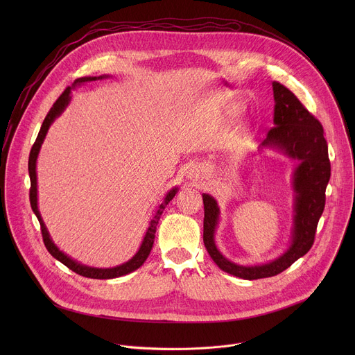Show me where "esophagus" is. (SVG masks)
Here are the masks:
<instances>
[{"instance_id": "34e87169", "label": "esophagus", "mask_w": 355, "mask_h": 355, "mask_svg": "<svg viewBox=\"0 0 355 355\" xmlns=\"http://www.w3.org/2000/svg\"><path fill=\"white\" fill-rule=\"evenodd\" d=\"M188 178H189L191 181H199V180L204 178V177H202L200 170L193 168V170H189V173H188Z\"/></svg>"}]
</instances>
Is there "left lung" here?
I'll list each match as a JSON object with an SVG mask.
<instances>
[{"instance_id": "left-lung-1", "label": "left lung", "mask_w": 355, "mask_h": 355, "mask_svg": "<svg viewBox=\"0 0 355 355\" xmlns=\"http://www.w3.org/2000/svg\"><path fill=\"white\" fill-rule=\"evenodd\" d=\"M272 89L274 128L268 130L260 148L278 150L297 162L292 174L293 225L288 248L277 259L259 266H241L227 260L215 243L220 215L218 202L212 195L202 193L205 209L204 243L211 259L222 271L250 281L278 275L311 250L324 209V193L330 180L327 141L320 122L286 87L274 81Z\"/></svg>"}]
</instances>
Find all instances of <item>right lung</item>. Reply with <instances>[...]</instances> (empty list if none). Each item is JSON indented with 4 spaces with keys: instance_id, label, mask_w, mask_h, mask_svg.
<instances>
[{
    "instance_id": "obj_1",
    "label": "right lung",
    "mask_w": 355,
    "mask_h": 355,
    "mask_svg": "<svg viewBox=\"0 0 355 355\" xmlns=\"http://www.w3.org/2000/svg\"><path fill=\"white\" fill-rule=\"evenodd\" d=\"M110 76L104 74V76H99V77H81V78H77L74 81V84L71 87H67L64 89V92L58 98L56 103L53 104V107L50 108L49 114L46 115L43 123H42V128L39 130V135L36 137V141L33 143L32 146V150H31V155H29V163H28V170H29V177H31V189H29V199H31V207H32V211L33 214L36 215L39 223H40V230H42V236H43V243L47 248V251L52 254L56 260H59L62 264H64L67 268H70L71 271L83 275V277H87V278H94V279H112V278H118V277H122V275H126V274H130L133 272L135 270L140 268L143 266V263L146 261V259L148 257L150 251H151V247H153V243H155V234H156V229H157V225H159V220H160V216L163 214V211L166 209V207L168 205V202L175 196V193L178 192V188L174 187L173 189H170L167 192V195L164 196V200L163 204L157 208L153 219L150 220L148 223V227L146 230V234L143 237V241L137 250L136 254L128 260L126 263L121 264V266H116V267H112V268H96V267H89V266H85V264H81L78 263L77 260H73L70 256H67L66 252H63L56 244L55 241L52 240V237H50V233L42 219V215L39 212V208H37V175H36V162H37V156H39V151H40V147H42V143L47 135V130L50 128V125H52L56 118H59L64 110L67 108V105L70 104L71 101V89L77 85H81L84 83H89V81H95V80H103V78H108Z\"/></svg>"
}]
</instances>
